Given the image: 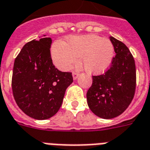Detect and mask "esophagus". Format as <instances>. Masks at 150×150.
Masks as SVG:
<instances>
[{"mask_svg": "<svg viewBox=\"0 0 150 150\" xmlns=\"http://www.w3.org/2000/svg\"><path fill=\"white\" fill-rule=\"evenodd\" d=\"M78 73H76V72H73V77H74V80H76V79L78 78Z\"/></svg>", "mask_w": 150, "mask_h": 150, "instance_id": "obj_1", "label": "esophagus"}]
</instances>
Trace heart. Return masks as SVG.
I'll return each mask as SVG.
<instances>
[{"label": "heart", "mask_w": 150, "mask_h": 150, "mask_svg": "<svg viewBox=\"0 0 150 150\" xmlns=\"http://www.w3.org/2000/svg\"><path fill=\"white\" fill-rule=\"evenodd\" d=\"M52 59L56 67L67 71L76 65L81 56V65L87 73L100 74L111 66L114 56V45L108 39L96 35H75L67 44L56 42L51 50Z\"/></svg>", "instance_id": "b5f03b06"}]
</instances>
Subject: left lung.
<instances>
[{
    "label": "left lung",
    "instance_id": "left-lung-1",
    "mask_svg": "<svg viewBox=\"0 0 150 150\" xmlns=\"http://www.w3.org/2000/svg\"><path fill=\"white\" fill-rule=\"evenodd\" d=\"M116 54L105 74L92 76L87 105L94 115L105 119L122 114L131 104L136 87L133 56L122 42L110 36Z\"/></svg>",
    "mask_w": 150,
    "mask_h": 150
}]
</instances>
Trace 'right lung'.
Returning <instances> with one entry per match:
<instances>
[{
    "label": "right lung",
    "instance_id": "obj_1",
    "mask_svg": "<svg viewBox=\"0 0 150 150\" xmlns=\"http://www.w3.org/2000/svg\"><path fill=\"white\" fill-rule=\"evenodd\" d=\"M51 38L32 40L15 58L11 87L17 105L27 115L44 120L57 113L67 88L73 83L70 72L53 65Z\"/></svg>",
    "mask_w": 150,
    "mask_h": 150
}]
</instances>
